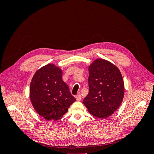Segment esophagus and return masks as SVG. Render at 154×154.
<instances>
[{
	"mask_svg": "<svg viewBox=\"0 0 154 154\" xmlns=\"http://www.w3.org/2000/svg\"><path fill=\"white\" fill-rule=\"evenodd\" d=\"M75 97H76V99L77 101H81V100H82V96H81L80 94L76 95V96H75Z\"/></svg>",
	"mask_w": 154,
	"mask_h": 154,
	"instance_id": "esophagus-1",
	"label": "esophagus"
}]
</instances>
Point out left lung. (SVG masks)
<instances>
[{"label":"left lung","mask_w":154,"mask_h":154,"mask_svg":"<svg viewBox=\"0 0 154 154\" xmlns=\"http://www.w3.org/2000/svg\"><path fill=\"white\" fill-rule=\"evenodd\" d=\"M89 92L83 101L88 112L98 118L109 117L117 110L123 100V77L115 65L96 59L88 67Z\"/></svg>","instance_id":"left-lung-1"}]
</instances>
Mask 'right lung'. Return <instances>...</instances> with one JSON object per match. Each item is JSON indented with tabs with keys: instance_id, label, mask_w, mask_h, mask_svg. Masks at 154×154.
I'll return each instance as SVG.
<instances>
[{
	"instance_id": "obj_1",
	"label": "right lung",
	"mask_w": 154,
	"mask_h": 154,
	"mask_svg": "<svg viewBox=\"0 0 154 154\" xmlns=\"http://www.w3.org/2000/svg\"><path fill=\"white\" fill-rule=\"evenodd\" d=\"M29 94L35 110L46 120H58L76 101L62 80V71L53 63L46 65L35 72Z\"/></svg>"
}]
</instances>
